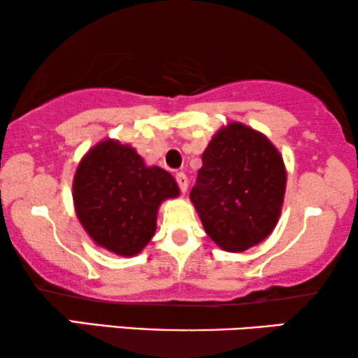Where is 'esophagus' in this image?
<instances>
[{
    "label": "esophagus",
    "instance_id": "34e87169",
    "mask_svg": "<svg viewBox=\"0 0 358 358\" xmlns=\"http://www.w3.org/2000/svg\"><path fill=\"white\" fill-rule=\"evenodd\" d=\"M176 182H178L180 192H185V190H187L189 180H187V176H185L184 173H178V174H176Z\"/></svg>",
    "mask_w": 358,
    "mask_h": 358
}]
</instances>
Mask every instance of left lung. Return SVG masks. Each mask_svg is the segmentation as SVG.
<instances>
[{"mask_svg":"<svg viewBox=\"0 0 358 358\" xmlns=\"http://www.w3.org/2000/svg\"><path fill=\"white\" fill-rule=\"evenodd\" d=\"M285 182V166L275 146L234 122L203 151L190 200L208 236L224 251L243 252L272 233Z\"/></svg>","mask_w":358,"mask_h":358,"instance_id":"8db88e82","label":"left lung"}]
</instances>
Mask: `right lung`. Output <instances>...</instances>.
<instances>
[{
	"mask_svg": "<svg viewBox=\"0 0 358 358\" xmlns=\"http://www.w3.org/2000/svg\"><path fill=\"white\" fill-rule=\"evenodd\" d=\"M179 187L168 171L146 168L129 145L106 140L78 166L73 180L76 215L96 244L135 256L156 231L159 203L178 197Z\"/></svg>",
	"mask_w": 358,
	"mask_h": 358,
	"instance_id": "right-lung-1",
	"label": "right lung"
}]
</instances>
